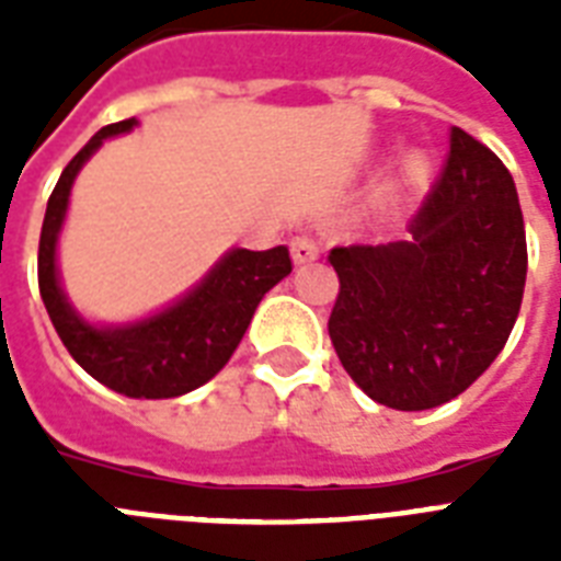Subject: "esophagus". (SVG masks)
<instances>
[{
    "label": "esophagus",
    "instance_id": "esophagus-1",
    "mask_svg": "<svg viewBox=\"0 0 561 561\" xmlns=\"http://www.w3.org/2000/svg\"><path fill=\"white\" fill-rule=\"evenodd\" d=\"M290 255H294V262L297 264H308L320 255V247L314 244V238L311 236H297L290 238Z\"/></svg>",
    "mask_w": 561,
    "mask_h": 561
}]
</instances>
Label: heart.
<instances>
[{"label": "heart", "instance_id": "obj_1", "mask_svg": "<svg viewBox=\"0 0 561 561\" xmlns=\"http://www.w3.org/2000/svg\"><path fill=\"white\" fill-rule=\"evenodd\" d=\"M422 178H425V160L422 157H408L404 165H401V180L404 183H419Z\"/></svg>", "mask_w": 561, "mask_h": 561}]
</instances>
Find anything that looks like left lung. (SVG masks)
<instances>
[{
  "label": "left lung",
  "mask_w": 561,
  "mask_h": 561,
  "mask_svg": "<svg viewBox=\"0 0 561 561\" xmlns=\"http://www.w3.org/2000/svg\"><path fill=\"white\" fill-rule=\"evenodd\" d=\"M408 241L334 247L329 337L352 381L396 410L439 408L501 355L522 311L527 238L510 171L451 127Z\"/></svg>",
  "instance_id": "obj_1"
}]
</instances>
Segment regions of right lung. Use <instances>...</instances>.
Listing matches in <instances>:
<instances>
[{
    "label": "right lung",
    "instance_id": "right-lung-1",
    "mask_svg": "<svg viewBox=\"0 0 561 561\" xmlns=\"http://www.w3.org/2000/svg\"><path fill=\"white\" fill-rule=\"evenodd\" d=\"M136 118L101 127L66 165L48 197L39 232L37 282L55 332L87 373L130 399H174L224 369L267 290L290 273L288 247L229 250L197 288L160 314L127 325L87 323L57 279V236L78 171L107 136L134 130Z\"/></svg>",
    "mask_w": 561,
    "mask_h": 561
}]
</instances>
